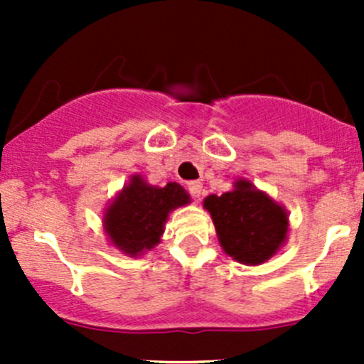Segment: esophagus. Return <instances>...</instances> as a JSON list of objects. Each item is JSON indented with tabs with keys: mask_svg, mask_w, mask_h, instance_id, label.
Masks as SVG:
<instances>
[{
	"mask_svg": "<svg viewBox=\"0 0 364 364\" xmlns=\"http://www.w3.org/2000/svg\"><path fill=\"white\" fill-rule=\"evenodd\" d=\"M186 190H188L190 196H192L193 199H199L200 192H203V183H200V181H188V183H186Z\"/></svg>",
	"mask_w": 364,
	"mask_h": 364,
	"instance_id": "34e87169",
	"label": "esophagus"
}]
</instances>
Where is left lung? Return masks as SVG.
<instances>
[{
    "label": "left lung",
    "mask_w": 364,
    "mask_h": 364,
    "mask_svg": "<svg viewBox=\"0 0 364 364\" xmlns=\"http://www.w3.org/2000/svg\"><path fill=\"white\" fill-rule=\"evenodd\" d=\"M222 248L243 264L257 266L269 259L287 237V213L240 179L232 192L205 197Z\"/></svg>",
    "instance_id": "obj_1"
}]
</instances>
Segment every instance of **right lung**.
<instances>
[{
	"mask_svg": "<svg viewBox=\"0 0 364 364\" xmlns=\"http://www.w3.org/2000/svg\"><path fill=\"white\" fill-rule=\"evenodd\" d=\"M188 193L178 183L164 188L149 186L141 176H134L130 185L109 205L105 213V230L119 250L128 255L149 250L160 241L168 213L188 204Z\"/></svg>",
	"mask_w": 364,
	"mask_h": 364,
	"instance_id": "1",
	"label": "right lung"
}]
</instances>
